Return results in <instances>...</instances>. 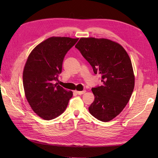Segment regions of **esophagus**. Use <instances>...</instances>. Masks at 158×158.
<instances>
[{
    "label": "esophagus",
    "mask_w": 158,
    "mask_h": 158,
    "mask_svg": "<svg viewBox=\"0 0 158 158\" xmlns=\"http://www.w3.org/2000/svg\"><path fill=\"white\" fill-rule=\"evenodd\" d=\"M75 92L77 94L81 95V94H85L86 91L85 90H83V91H75Z\"/></svg>",
    "instance_id": "obj_1"
}]
</instances>
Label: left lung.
Here are the masks:
<instances>
[{
    "instance_id": "left-lung-1",
    "label": "left lung",
    "mask_w": 158,
    "mask_h": 158,
    "mask_svg": "<svg viewBox=\"0 0 158 158\" xmlns=\"http://www.w3.org/2000/svg\"><path fill=\"white\" fill-rule=\"evenodd\" d=\"M75 48L92 66L94 73L102 76V85L92 88L95 98L89 111L98 120L109 122L125 108L135 88L130 57L118 43L107 39L82 37Z\"/></svg>"
}]
</instances>
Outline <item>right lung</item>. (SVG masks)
I'll use <instances>...</instances> for the list:
<instances>
[{
	"mask_svg": "<svg viewBox=\"0 0 158 158\" xmlns=\"http://www.w3.org/2000/svg\"><path fill=\"white\" fill-rule=\"evenodd\" d=\"M66 36H52L32 49L23 71V85L26 98L36 115L51 120L64 111L72 91L53 83L62 72L64 58L78 41Z\"/></svg>",
	"mask_w": 158,
	"mask_h": 158,
	"instance_id": "add662e5",
	"label": "right lung"
}]
</instances>
